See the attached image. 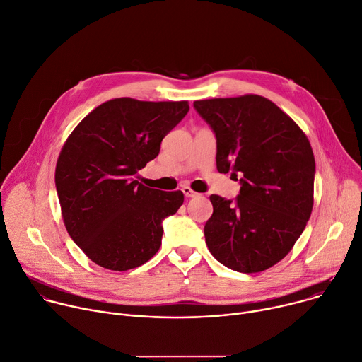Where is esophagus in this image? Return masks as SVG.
I'll use <instances>...</instances> for the list:
<instances>
[{"mask_svg":"<svg viewBox=\"0 0 362 362\" xmlns=\"http://www.w3.org/2000/svg\"><path fill=\"white\" fill-rule=\"evenodd\" d=\"M182 192H183V194L186 196V198H193V196L196 194V192H193L189 186H183V187H182Z\"/></svg>","mask_w":362,"mask_h":362,"instance_id":"1","label":"esophagus"}]
</instances>
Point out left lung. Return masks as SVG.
<instances>
[{
    "mask_svg": "<svg viewBox=\"0 0 362 362\" xmlns=\"http://www.w3.org/2000/svg\"><path fill=\"white\" fill-rule=\"evenodd\" d=\"M216 137V169L233 172L235 201L211 194L205 223L211 254L240 273L264 272L299 240L313 208L315 157L306 134L259 95L194 101Z\"/></svg>",
    "mask_w": 362,
    "mask_h": 362,
    "instance_id": "left-lung-1",
    "label": "left lung"
}]
</instances>
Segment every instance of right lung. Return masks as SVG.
<instances>
[{
  "label": "right lung",
  "mask_w": 362,
  "mask_h": 362,
  "mask_svg": "<svg viewBox=\"0 0 362 362\" xmlns=\"http://www.w3.org/2000/svg\"><path fill=\"white\" fill-rule=\"evenodd\" d=\"M187 111V101L115 98L90 111L63 144L54 173L63 222L95 264L127 272L158 251L161 222L177 212L183 193L146 187L134 176Z\"/></svg>",
  "instance_id": "obj_1"
}]
</instances>
